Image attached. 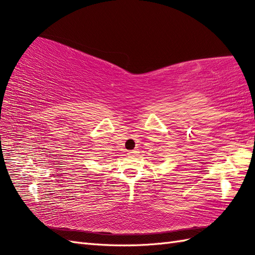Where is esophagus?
Masks as SVG:
<instances>
[{"label":"esophagus","mask_w":255,"mask_h":255,"mask_svg":"<svg viewBox=\"0 0 255 255\" xmlns=\"http://www.w3.org/2000/svg\"><path fill=\"white\" fill-rule=\"evenodd\" d=\"M137 153V151H134V150H131V151H128V155H130V156H133L134 154H136Z\"/></svg>","instance_id":"obj_1"}]
</instances>
